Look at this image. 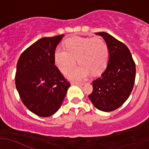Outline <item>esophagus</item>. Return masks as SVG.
Instances as JSON below:
<instances>
[{
  "label": "esophagus",
  "instance_id": "esophagus-1",
  "mask_svg": "<svg viewBox=\"0 0 149 149\" xmlns=\"http://www.w3.org/2000/svg\"><path fill=\"white\" fill-rule=\"evenodd\" d=\"M71 85H76V86H81L84 85L83 83H79V82H76V81H71Z\"/></svg>",
  "mask_w": 149,
  "mask_h": 149
}]
</instances>
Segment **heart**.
<instances>
[{"label": "heart", "mask_w": 149, "mask_h": 149, "mask_svg": "<svg viewBox=\"0 0 149 149\" xmlns=\"http://www.w3.org/2000/svg\"><path fill=\"white\" fill-rule=\"evenodd\" d=\"M66 49L55 50V65L63 73L70 71L76 63L81 65L68 74L70 79L81 80L90 73L100 74L107 63L109 50L106 42L98 37H72L65 42Z\"/></svg>", "instance_id": "1"}]
</instances>
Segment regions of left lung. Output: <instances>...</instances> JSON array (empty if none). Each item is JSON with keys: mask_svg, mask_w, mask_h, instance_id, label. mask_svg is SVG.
<instances>
[{"mask_svg": "<svg viewBox=\"0 0 149 149\" xmlns=\"http://www.w3.org/2000/svg\"><path fill=\"white\" fill-rule=\"evenodd\" d=\"M103 37L109 50V60L101 76L92 81L88 98L103 112L117 109L128 99L136 79V64L127 47L106 32L96 33Z\"/></svg>", "mask_w": 149, "mask_h": 149, "instance_id": "left-lung-1", "label": "left lung"}]
</instances>
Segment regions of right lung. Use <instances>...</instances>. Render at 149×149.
I'll list each match as a JSON object with an SVG mask.
<instances>
[{
    "mask_svg": "<svg viewBox=\"0 0 149 149\" xmlns=\"http://www.w3.org/2000/svg\"><path fill=\"white\" fill-rule=\"evenodd\" d=\"M64 34L43 37L25 49L16 65V87L22 102L37 116L59 109L70 86L55 65L54 53Z\"/></svg>",
    "mask_w": 149,
    "mask_h": 149,
    "instance_id": "right-lung-1",
    "label": "right lung"
}]
</instances>
